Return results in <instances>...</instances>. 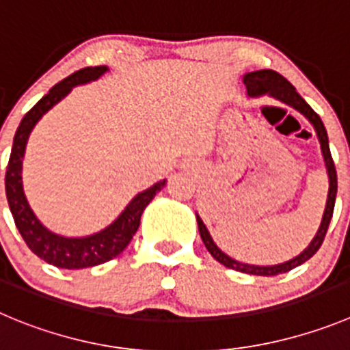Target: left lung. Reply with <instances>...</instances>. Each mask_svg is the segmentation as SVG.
<instances>
[{"mask_svg": "<svg viewBox=\"0 0 350 350\" xmlns=\"http://www.w3.org/2000/svg\"><path fill=\"white\" fill-rule=\"evenodd\" d=\"M243 84L247 88V94L250 98H259V96H269L274 98V100L282 101L285 105L292 107L295 109L297 112L302 113L309 122L312 124L316 131V136L319 139V145H321V153H323V160H325V167L326 172H328V197H326V205H325V212H323V219L321 224H319L318 231H316L314 238L311 240V243L299 254L293 259L286 260V262L282 264H273V266H256V264H247V262H240V260L233 259L228 254H224L223 250L215 245V241L212 240L211 233H208L207 226L204 224L200 215L197 214V224H198V231H200V237L204 245L207 247V250L211 252V256L214 257L217 262H221L223 266L231 267L234 271H240V273H247V274H256V276H276V274L286 273V271L293 269V267L300 266L306 260L311 259L316 252L321 247L323 240H325L326 230H328V224L332 221L333 215V207H335V198H337V171H335V164H333L332 153H329V145H328V135H326L325 124H323L321 117L311 109V107L306 103L302 96L297 93L295 88L282 76L278 72L269 70V68H264V70H254L249 72V74H245L243 76Z\"/></svg>", "mask_w": 350, "mask_h": 350, "instance_id": "left-lung-1", "label": "left lung"}]
</instances>
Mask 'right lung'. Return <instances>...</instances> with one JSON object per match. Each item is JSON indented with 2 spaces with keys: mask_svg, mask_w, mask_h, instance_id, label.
Listing matches in <instances>:
<instances>
[{
  "mask_svg": "<svg viewBox=\"0 0 350 350\" xmlns=\"http://www.w3.org/2000/svg\"><path fill=\"white\" fill-rule=\"evenodd\" d=\"M105 72H109L107 65L86 67L55 84L50 93L44 94L22 119L21 126L15 133V138H13L12 153H10L8 167H6V200H8L10 211H12L18 233L22 234L27 247L36 256L46 260L48 264L62 267V269L93 267L119 256L138 231L142 214L146 205L164 188L165 181H167V179H162V181L155 183L145 191L136 195L113 223H110L109 226L103 228L98 233L88 234V237H62V234L48 230L36 217L34 211L25 198L24 185H22V160H24L29 136H31L32 129L39 122V119L48 110L53 109L58 101L64 100L70 93L72 88L100 79Z\"/></svg>",
  "mask_w": 350,
  "mask_h": 350,
  "instance_id": "1",
  "label": "right lung"
}]
</instances>
